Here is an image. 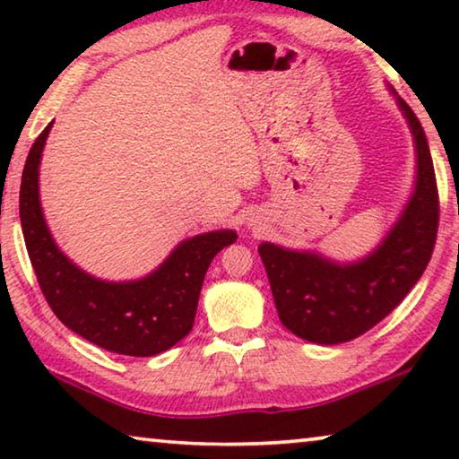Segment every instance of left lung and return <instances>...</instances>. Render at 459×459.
Here are the masks:
<instances>
[{"instance_id":"obj_1","label":"left lung","mask_w":459,"mask_h":459,"mask_svg":"<svg viewBox=\"0 0 459 459\" xmlns=\"http://www.w3.org/2000/svg\"><path fill=\"white\" fill-rule=\"evenodd\" d=\"M388 92L413 137L415 184L378 245L354 261L269 240L259 245L279 320L295 336L314 344H342L368 332L413 290L431 259L439 202L429 143L411 107L393 87Z\"/></svg>"}]
</instances>
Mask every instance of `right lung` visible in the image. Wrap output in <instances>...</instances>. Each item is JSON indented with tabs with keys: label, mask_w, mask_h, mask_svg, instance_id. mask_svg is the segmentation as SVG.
Wrapping results in <instances>:
<instances>
[{
	"label": "right lung",
	"mask_w": 459,
	"mask_h": 459,
	"mask_svg": "<svg viewBox=\"0 0 459 459\" xmlns=\"http://www.w3.org/2000/svg\"><path fill=\"white\" fill-rule=\"evenodd\" d=\"M54 121L28 153L20 188V221L38 283L58 320L108 352L155 356L188 336L211 261L237 240L232 229L178 243L152 273L108 281L89 273L54 240L40 202V161Z\"/></svg>",
	"instance_id": "right-lung-1"
}]
</instances>
